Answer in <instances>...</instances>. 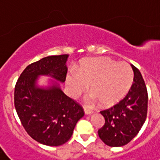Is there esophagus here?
<instances>
[{"instance_id":"esophagus-1","label":"esophagus","mask_w":160,"mask_h":160,"mask_svg":"<svg viewBox=\"0 0 160 160\" xmlns=\"http://www.w3.org/2000/svg\"><path fill=\"white\" fill-rule=\"evenodd\" d=\"M84 112L86 114H91L93 112V110L91 109V108H88V107H84Z\"/></svg>"}]
</instances>
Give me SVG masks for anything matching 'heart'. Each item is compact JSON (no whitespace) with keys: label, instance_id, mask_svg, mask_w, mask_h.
Masks as SVG:
<instances>
[{"label":"heart","instance_id":"1","mask_svg":"<svg viewBox=\"0 0 160 160\" xmlns=\"http://www.w3.org/2000/svg\"><path fill=\"white\" fill-rule=\"evenodd\" d=\"M133 83V72L126 62L109 58H92L81 63L79 72L67 77V86L72 96H77L90 86L91 99L101 106L111 107L122 100Z\"/></svg>","mask_w":160,"mask_h":160}]
</instances>
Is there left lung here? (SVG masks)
<instances>
[{
    "instance_id": "left-lung-1",
    "label": "left lung",
    "mask_w": 160,
    "mask_h": 160,
    "mask_svg": "<svg viewBox=\"0 0 160 160\" xmlns=\"http://www.w3.org/2000/svg\"><path fill=\"white\" fill-rule=\"evenodd\" d=\"M133 70V83L127 96L119 103L103 110L105 125L98 131L100 139L112 147L122 146L138 134L146 121L148 94L141 72L131 65Z\"/></svg>"
}]
</instances>
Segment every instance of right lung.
I'll return each mask as SVG.
<instances>
[{
    "label": "right lung",
    "mask_w": 160,
    "mask_h": 160,
    "mask_svg": "<svg viewBox=\"0 0 160 160\" xmlns=\"http://www.w3.org/2000/svg\"><path fill=\"white\" fill-rule=\"evenodd\" d=\"M68 54L52 55L28 65L19 77L14 88V107L24 129L37 142L58 146L72 137L84 110L52 80V85L40 88V75L51 76L61 83L68 72Z\"/></svg>",
    "instance_id": "1"
}]
</instances>
